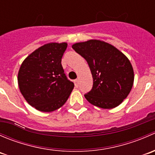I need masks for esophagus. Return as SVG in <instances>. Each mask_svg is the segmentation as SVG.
<instances>
[{"mask_svg":"<svg viewBox=\"0 0 155 155\" xmlns=\"http://www.w3.org/2000/svg\"><path fill=\"white\" fill-rule=\"evenodd\" d=\"M74 84H75V86H76V87L79 86V81H78V79L74 80Z\"/></svg>","mask_w":155,"mask_h":155,"instance_id":"esophagus-1","label":"esophagus"}]
</instances>
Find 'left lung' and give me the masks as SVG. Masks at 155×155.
Wrapping results in <instances>:
<instances>
[{"label": "left lung", "mask_w": 155, "mask_h": 155, "mask_svg": "<svg viewBox=\"0 0 155 155\" xmlns=\"http://www.w3.org/2000/svg\"><path fill=\"white\" fill-rule=\"evenodd\" d=\"M72 48L87 61L93 77V87L85 97L92 105L112 109L123 102L134 80L129 59L118 48L98 40L76 43Z\"/></svg>", "instance_id": "left-lung-1"}]
</instances>
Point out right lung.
Wrapping results in <instances>:
<instances>
[{"instance_id":"obj_1","label":"right lung","mask_w":155,"mask_h":155,"mask_svg":"<svg viewBox=\"0 0 155 155\" xmlns=\"http://www.w3.org/2000/svg\"><path fill=\"white\" fill-rule=\"evenodd\" d=\"M67 47V43L43 45L29 54L20 67L19 90L26 101L37 110L50 112L59 109L74 87L61 65Z\"/></svg>"}]
</instances>
